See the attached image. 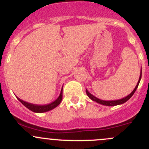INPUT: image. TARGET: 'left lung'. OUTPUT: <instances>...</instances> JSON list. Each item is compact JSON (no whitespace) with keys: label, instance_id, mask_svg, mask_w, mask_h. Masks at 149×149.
Here are the masks:
<instances>
[{"label":"left lung","instance_id":"obj_1","mask_svg":"<svg viewBox=\"0 0 149 149\" xmlns=\"http://www.w3.org/2000/svg\"><path fill=\"white\" fill-rule=\"evenodd\" d=\"M141 73H142V71H141V75H140V78H139V82H138L137 85H136V88H134V90H133V91H132V92L130 93V94H129L128 96H127V97H124V98L121 99V100H114V101H104V100H100V99L97 98V97H94V96H93L92 94H90V93L88 92V91H87L86 89V92L87 96H88V97H89V98L91 99V100H93V101L97 102V103L101 104L106 105V106H115V105L121 104H123V103L125 102H127V100H128L129 99H130V97H131L133 95V94H134V93H135V91H136V89H137L138 86H139V84L140 83V81H141Z\"/></svg>","mask_w":149,"mask_h":149}]
</instances>
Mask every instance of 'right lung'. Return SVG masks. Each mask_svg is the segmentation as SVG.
<instances>
[{
	"mask_svg": "<svg viewBox=\"0 0 149 149\" xmlns=\"http://www.w3.org/2000/svg\"><path fill=\"white\" fill-rule=\"evenodd\" d=\"M17 99L19 100V101H20V102L22 104L24 105L26 108H28L29 109H30L31 111L34 112H39V113H42V112H47V111L51 110V109H54V108L56 107L57 106L60 104V103L61 102L63 99V88L61 90V94H60L59 97L55 101H54L51 104H49L47 105H36V104H30L28 102H26L23 101V100H20L19 98Z\"/></svg>",
	"mask_w": 149,
	"mask_h": 149,
	"instance_id": "obj_1",
	"label": "right lung"
}]
</instances>
